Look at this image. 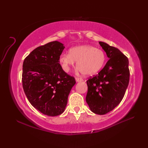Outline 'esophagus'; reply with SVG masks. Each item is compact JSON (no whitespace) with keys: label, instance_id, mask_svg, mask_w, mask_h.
Here are the masks:
<instances>
[{"label":"esophagus","instance_id":"1","mask_svg":"<svg viewBox=\"0 0 148 148\" xmlns=\"http://www.w3.org/2000/svg\"><path fill=\"white\" fill-rule=\"evenodd\" d=\"M75 79H76V81H77V82H81L83 81V79L82 78H78V77H76Z\"/></svg>","mask_w":148,"mask_h":148}]
</instances>
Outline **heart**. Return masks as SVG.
I'll list each match as a JSON object with an SVG mask.
<instances>
[{
    "label": "heart",
    "mask_w": 148,
    "mask_h": 148,
    "mask_svg": "<svg viewBox=\"0 0 148 148\" xmlns=\"http://www.w3.org/2000/svg\"><path fill=\"white\" fill-rule=\"evenodd\" d=\"M62 68L69 71L77 62L78 70L85 75H92L104 65L106 55L101 49L91 45L78 46L70 49L69 53H62L59 57Z\"/></svg>",
    "instance_id": "1"
}]
</instances>
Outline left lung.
<instances>
[{
    "label": "left lung",
    "instance_id": "left-lung-1",
    "mask_svg": "<svg viewBox=\"0 0 148 148\" xmlns=\"http://www.w3.org/2000/svg\"><path fill=\"white\" fill-rule=\"evenodd\" d=\"M109 60L97 75L87 80L86 101L95 114L104 115L122 101L130 79L128 59L117 48L99 42Z\"/></svg>",
    "mask_w": 148,
    "mask_h": 148
}]
</instances>
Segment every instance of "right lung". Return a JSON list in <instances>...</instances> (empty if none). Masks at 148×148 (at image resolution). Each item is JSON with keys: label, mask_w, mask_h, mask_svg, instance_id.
<instances>
[{"label": "right lung", "mask_w": 148, "mask_h": 148, "mask_svg": "<svg viewBox=\"0 0 148 148\" xmlns=\"http://www.w3.org/2000/svg\"><path fill=\"white\" fill-rule=\"evenodd\" d=\"M65 46L52 41L39 46L23 64L22 84L29 102L40 112L57 116L64 112L75 78L65 73L59 64Z\"/></svg>", "instance_id": "right-lung-1"}]
</instances>
